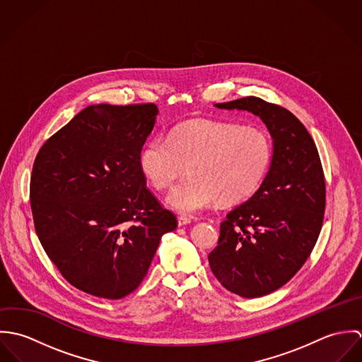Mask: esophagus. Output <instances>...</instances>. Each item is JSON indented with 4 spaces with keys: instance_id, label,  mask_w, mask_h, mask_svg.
I'll use <instances>...</instances> for the list:
<instances>
[{
    "instance_id": "1",
    "label": "esophagus",
    "mask_w": 362,
    "mask_h": 362,
    "mask_svg": "<svg viewBox=\"0 0 362 362\" xmlns=\"http://www.w3.org/2000/svg\"><path fill=\"white\" fill-rule=\"evenodd\" d=\"M177 221H178V227L188 226V224H191V223H192V220H191V218H188V217H185V216H180V217L177 218Z\"/></svg>"
}]
</instances>
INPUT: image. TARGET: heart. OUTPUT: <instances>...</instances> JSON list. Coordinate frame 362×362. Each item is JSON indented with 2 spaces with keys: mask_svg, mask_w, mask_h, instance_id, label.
I'll list each match as a JSON object with an SVG mask.
<instances>
[{
  "mask_svg": "<svg viewBox=\"0 0 362 362\" xmlns=\"http://www.w3.org/2000/svg\"><path fill=\"white\" fill-rule=\"evenodd\" d=\"M273 144L251 125L224 121H188L165 136L151 139L139 156L144 175L157 188H168L165 204L182 214H198L216 204L235 205L251 198L269 173Z\"/></svg>",
  "mask_w": 362,
  "mask_h": 362,
  "instance_id": "obj_1",
  "label": "heart"
}]
</instances>
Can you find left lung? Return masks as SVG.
Wrapping results in <instances>:
<instances>
[{
	"label": "left lung",
	"mask_w": 362,
	"mask_h": 362,
	"mask_svg": "<svg viewBox=\"0 0 362 362\" xmlns=\"http://www.w3.org/2000/svg\"><path fill=\"white\" fill-rule=\"evenodd\" d=\"M214 105L258 115L273 139L267 175L227 214L207 257L223 287L257 298L283 287L310 257L323 223L325 175L310 132L284 107L255 96Z\"/></svg>",
	"instance_id": "1"
}]
</instances>
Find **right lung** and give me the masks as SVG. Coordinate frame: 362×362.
<instances>
[{
	"instance_id": "add662e5",
	"label": "right lung",
	"mask_w": 362,
	"mask_h": 362,
	"mask_svg": "<svg viewBox=\"0 0 362 362\" xmlns=\"http://www.w3.org/2000/svg\"><path fill=\"white\" fill-rule=\"evenodd\" d=\"M155 104L83 108L36 156L30 207L36 234L74 287L119 300L142 283L175 216L146 188L139 165Z\"/></svg>"
}]
</instances>
